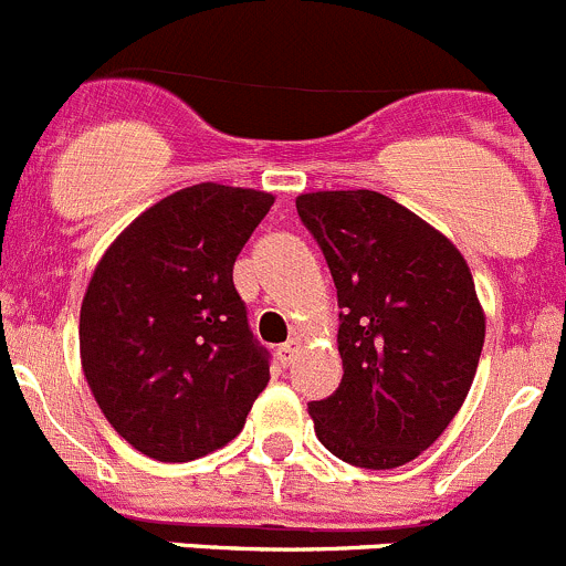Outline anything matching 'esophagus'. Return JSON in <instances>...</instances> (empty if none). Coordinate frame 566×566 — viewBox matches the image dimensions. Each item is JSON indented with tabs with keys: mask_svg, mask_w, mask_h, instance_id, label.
<instances>
[{
	"mask_svg": "<svg viewBox=\"0 0 566 566\" xmlns=\"http://www.w3.org/2000/svg\"><path fill=\"white\" fill-rule=\"evenodd\" d=\"M296 349H300V338H289L285 344L277 346V360H281V366H289L294 360Z\"/></svg>",
	"mask_w": 566,
	"mask_h": 566,
	"instance_id": "34e87169",
	"label": "esophagus"
}]
</instances>
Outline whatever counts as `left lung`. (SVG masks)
I'll return each mask as SVG.
<instances>
[{
    "label": "left lung",
    "instance_id": "1",
    "mask_svg": "<svg viewBox=\"0 0 566 566\" xmlns=\"http://www.w3.org/2000/svg\"><path fill=\"white\" fill-rule=\"evenodd\" d=\"M296 214L338 289L344 377L311 401L316 438L349 465L388 471L427 451L460 412L484 313L460 250L371 189L311 192Z\"/></svg>",
    "mask_w": 566,
    "mask_h": 566
}]
</instances>
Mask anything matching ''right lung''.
<instances>
[{"label":"right lung","mask_w":566,"mask_h":566,"mask_svg":"<svg viewBox=\"0 0 566 566\" xmlns=\"http://www.w3.org/2000/svg\"><path fill=\"white\" fill-rule=\"evenodd\" d=\"M272 203L255 189L195 184L143 211L95 266L82 368L106 421L154 460L226 446L270 382L233 264Z\"/></svg>","instance_id":"add662e5"}]
</instances>
